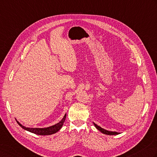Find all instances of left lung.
<instances>
[{
    "mask_svg": "<svg viewBox=\"0 0 157 157\" xmlns=\"http://www.w3.org/2000/svg\"><path fill=\"white\" fill-rule=\"evenodd\" d=\"M94 125L95 126V127H96L98 130L100 131L101 133H103V134H105V135H109V136H114V135H118L119 133H118V132H116V131H107V130H105L104 129V128H101V127H99V126H98L97 124H96L95 123H94L93 122Z\"/></svg>",
    "mask_w": 157,
    "mask_h": 157,
    "instance_id": "8db88e82",
    "label": "left lung"
}]
</instances>
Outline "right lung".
<instances>
[{"instance_id":"1","label":"right lung","mask_w":157,"mask_h":157,"mask_svg":"<svg viewBox=\"0 0 157 157\" xmlns=\"http://www.w3.org/2000/svg\"><path fill=\"white\" fill-rule=\"evenodd\" d=\"M67 116V113H65L64 116V117L61 121L56 123V124L50 126L49 127H46V128H30V127H26L23 126L21 124H20L19 122H18L16 119V121L17 122V124H19L20 127L24 128V130L28 131L30 132V133H35L36 135H39V136H49V135H52L56 133V132L59 131L61 128H62L63 125L64 124V121H65V118Z\"/></svg>"}]
</instances>
